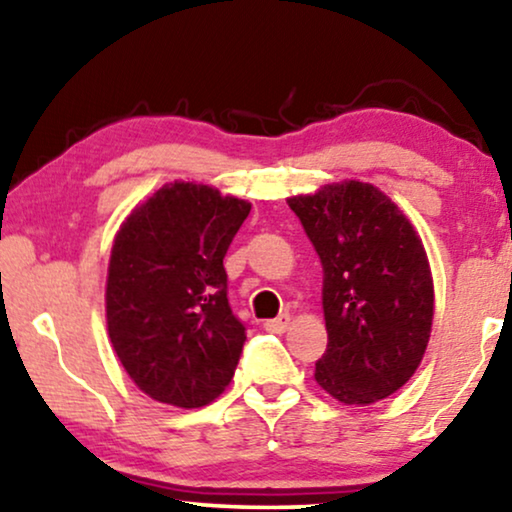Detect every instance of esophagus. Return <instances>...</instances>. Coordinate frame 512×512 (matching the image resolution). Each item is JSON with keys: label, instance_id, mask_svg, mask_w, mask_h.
I'll return each instance as SVG.
<instances>
[{"label": "esophagus", "instance_id": "34e87169", "mask_svg": "<svg viewBox=\"0 0 512 512\" xmlns=\"http://www.w3.org/2000/svg\"><path fill=\"white\" fill-rule=\"evenodd\" d=\"M289 324H291V314H279L277 319H270V321H265V331L268 333H284L286 328H289Z\"/></svg>", "mask_w": 512, "mask_h": 512}]
</instances>
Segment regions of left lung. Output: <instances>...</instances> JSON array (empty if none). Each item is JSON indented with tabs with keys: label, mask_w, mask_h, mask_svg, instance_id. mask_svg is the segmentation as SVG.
Here are the masks:
<instances>
[{
	"label": "left lung",
	"mask_w": 512,
	"mask_h": 512,
	"mask_svg": "<svg viewBox=\"0 0 512 512\" xmlns=\"http://www.w3.org/2000/svg\"><path fill=\"white\" fill-rule=\"evenodd\" d=\"M324 268L326 352L314 380L345 405L403 387L429 345L433 279L417 230L375 186L342 181L289 198Z\"/></svg>",
	"instance_id": "obj_1"
}]
</instances>
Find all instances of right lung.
Segmentation results:
<instances>
[{
	"label": "right lung",
	"mask_w": 512,
	"mask_h": 512,
	"mask_svg": "<svg viewBox=\"0 0 512 512\" xmlns=\"http://www.w3.org/2000/svg\"><path fill=\"white\" fill-rule=\"evenodd\" d=\"M249 209L216 188L174 181L118 230L107 277L109 338L153 401L202 408L233 380L247 328L228 303L223 258Z\"/></svg>",
	"instance_id": "right-lung-1"
}]
</instances>
